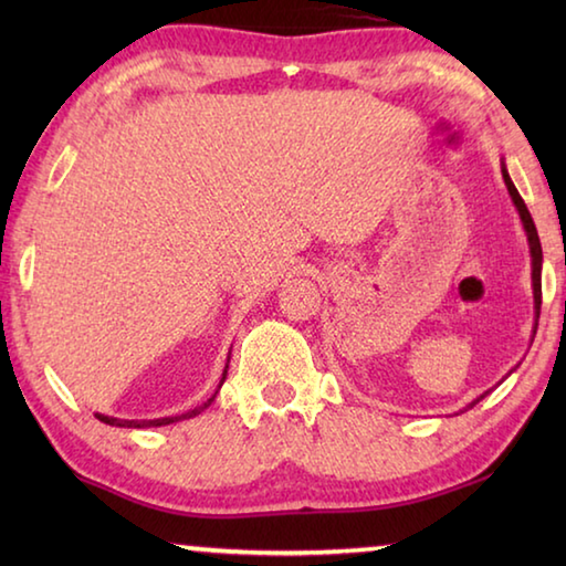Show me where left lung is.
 <instances>
[{"label":"left lung","instance_id":"left-lung-1","mask_svg":"<svg viewBox=\"0 0 566 566\" xmlns=\"http://www.w3.org/2000/svg\"><path fill=\"white\" fill-rule=\"evenodd\" d=\"M504 181H506V189H510V195L514 199V207L520 209V217H522V224L526 229V237H530V249H532V282H534V302H536V319H539V306H542V244H539V234H536V227H534V219L530 214V209H526L524 199L520 197V191L512 185L510 175H506V169H502ZM484 399V395L479 397ZM476 399V401H479ZM472 401V405H476Z\"/></svg>","mask_w":566,"mask_h":566}]
</instances>
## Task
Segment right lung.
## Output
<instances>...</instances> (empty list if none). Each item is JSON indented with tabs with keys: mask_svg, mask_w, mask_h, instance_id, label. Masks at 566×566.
Returning <instances> with one entry per match:
<instances>
[{
	"mask_svg": "<svg viewBox=\"0 0 566 566\" xmlns=\"http://www.w3.org/2000/svg\"><path fill=\"white\" fill-rule=\"evenodd\" d=\"M227 367H229V359H227ZM227 367H224V375H222V381H224V377H227ZM222 387V385H219ZM214 397H217V391H214ZM214 397L212 399H207L205 405H199V407H195V409H189V411H185V415H177V417H161V419H142V421H137V419H114V417H104V415H94L97 417L99 421H104V424H112V427H161V424H171V421H181V419H191V417H197V415H202V411L212 405L214 401Z\"/></svg>",
	"mask_w": 566,
	"mask_h": 566,
	"instance_id": "obj_1",
	"label": "right lung"
}]
</instances>
